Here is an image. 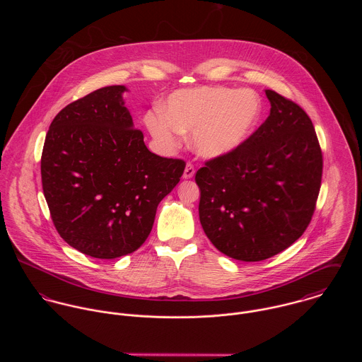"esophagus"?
Instances as JSON below:
<instances>
[{"label":"esophagus","instance_id":"esophagus-1","mask_svg":"<svg viewBox=\"0 0 362 362\" xmlns=\"http://www.w3.org/2000/svg\"><path fill=\"white\" fill-rule=\"evenodd\" d=\"M194 174H195V167H194V164H192V163H187L182 177H184L185 180H189V178L194 177Z\"/></svg>","mask_w":362,"mask_h":362}]
</instances>
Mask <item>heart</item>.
<instances>
[{
  "instance_id": "b5f03b06",
  "label": "heart",
  "mask_w": 362,
  "mask_h": 362,
  "mask_svg": "<svg viewBox=\"0 0 362 362\" xmlns=\"http://www.w3.org/2000/svg\"><path fill=\"white\" fill-rule=\"evenodd\" d=\"M260 100L252 90L192 88L174 92L163 115L148 119L152 135L170 145L175 134L192 131L191 144L205 157H218L247 141L260 117Z\"/></svg>"
}]
</instances>
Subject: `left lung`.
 <instances>
[{
    "label": "left lung",
    "instance_id": "left-lung-1",
    "mask_svg": "<svg viewBox=\"0 0 362 362\" xmlns=\"http://www.w3.org/2000/svg\"><path fill=\"white\" fill-rule=\"evenodd\" d=\"M270 114L237 149L197 171L199 218L210 243L244 262L272 258L307 230L323 158L308 114L264 90Z\"/></svg>",
    "mask_w": 362,
    "mask_h": 362
}]
</instances>
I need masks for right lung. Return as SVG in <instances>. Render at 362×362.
<instances>
[{"label":"right lung","instance_id":"right-lung-1","mask_svg":"<svg viewBox=\"0 0 362 362\" xmlns=\"http://www.w3.org/2000/svg\"><path fill=\"white\" fill-rule=\"evenodd\" d=\"M122 85L68 104L52 119L42 153V184L61 238L92 258L136 251L185 161L152 153L124 105Z\"/></svg>","mask_w":362,"mask_h":362}]
</instances>
